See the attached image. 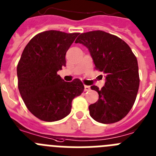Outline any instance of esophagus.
Here are the masks:
<instances>
[{"label":"esophagus","mask_w":156,"mask_h":156,"mask_svg":"<svg viewBox=\"0 0 156 156\" xmlns=\"http://www.w3.org/2000/svg\"><path fill=\"white\" fill-rule=\"evenodd\" d=\"M90 90V87L89 86H87V85L84 86V91H85V92H87V91H89Z\"/></svg>","instance_id":"34e87169"}]
</instances>
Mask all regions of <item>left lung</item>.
Masks as SVG:
<instances>
[{"label":"left lung","instance_id":"1","mask_svg":"<svg viewBox=\"0 0 156 156\" xmlns=\"http://www.w3.org/2000/svg\"><path fill=\"white\" fill-rule=\"evenodd\" d=\"M75 42L88 48L95 69L106 78L101 90L90 87L99 99L89 106L90 115L102 124L121 121L133 107L139 87L136 57L125 41L100 30L80 34Z\"/></svg>","mask_w":156,"mask_h":156}]
</instances>
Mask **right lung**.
<instances>
[{
	"mask_svg": "<svg viewBox=\"0 0 156 156\" xmlns=\"http://www.w3.org/2000/svg\"><path fill=\"white\" fill-rule=\"evenodd\" d=\"M80 33L50 30L38 34L23 50L17 66L18 87L27 108L38 119L56 121L71 111L80 95V80L65 82L57 74L66 66V53Z\"/></svg>",
	"mask_w": 156,
	"mask_h": 156,
	"instance_id": "add662e5",
	"label": "right lung"
}]
</instances>
